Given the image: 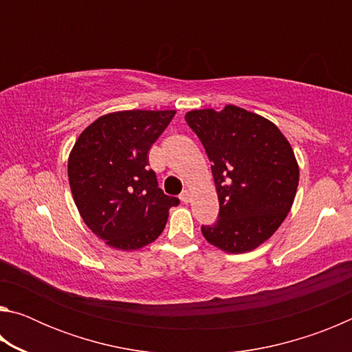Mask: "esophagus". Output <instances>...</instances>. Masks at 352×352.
Returning a JSON list of instances; mask_svg holds the SVG:
<instances>
[{"instance_id":"obj_1","label":"esophagus","mask_w":352,"mask_h":352,"mask_svg":"<svg viewBox=\"0 0 352 352\" xmlns=\"http://www.w3.org/2000/svg\"><path fill=\"white\" fill-rule=\"evenodd\" d=\"M189 199H190V194H189V190H188V189L182 190V194H180V200L183 201V204H188Z\"/></svg>"}]
</instances>
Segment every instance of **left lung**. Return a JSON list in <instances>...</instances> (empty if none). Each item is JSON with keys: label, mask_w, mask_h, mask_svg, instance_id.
Here are the masks:
<instances>
[{"label": "left lung", "mask_w": 352, "mask_h": 352, "mask_svg": "<svg viewBox=\"0 0 352 352\" xmlns=\"http://www.w3.org/2000/svg\"><path fill=\"white\" fill-rule=\"evenodd\" d=\"M210 158L219 216L201 234L228 253L252 252L279 228L294 204L300 169L275 124L236 105L186 113Z\"/></svg>", "instance_id": "8db88e82"}]
</instances>
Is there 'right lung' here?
<instances>
[{
    "label": "right lung",
    "mask_w": 352,
    "mask_h": 352,
    "mask_svg": "<svg viewBox=\"0 0 352 352\" xmlns=\"http://www.w3.org/2000/svg\"><path fill=\"white\" fill-rule=\"evenodd\" d=\"M174 110H126L100 116L76 141L69 188L83 222L107 245L138 250L163 233L180 200L158 188L148 151Z\"/></svg>",
    "instance_id": "obj_1"
}]
</instances>
